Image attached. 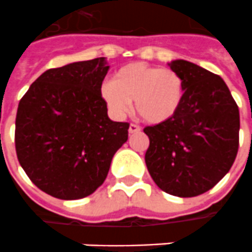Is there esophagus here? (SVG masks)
<instances>
[{
    "label": "esophagus",
    "mask_w": 252,
    "mask_h": 252,
    "mask_svg": "<svg viewBox=\"0 0 252 252\" xmlns=\"http://www.w3.org/2000/svg\"><path fill=\"white\" fill-rule=\"evenodd\" d=\"M128 131H129V133H137V132L141 131V126H137V124H131Z\"/></svg>",
    "instance_id": "1"
}]
</instances>
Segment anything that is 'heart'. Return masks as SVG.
Listing matches in <instances>:
<instances>
[{"label":"heart","mask_w":252,"mask_h":252,"mask_svg":"<svg viewBox=\"0 0 252 252\" xmlns=\"http://www.w3.org/2000/svg\"><path fill=\"white\" fill-rule=\"evenodd\" d=\"M186 92L183 77L173 69L144 63L123 66L113 81L101 85V97L116 117H123L135 102V111L150 124L171 120L182 107Z\"/></svg>","instance_id":"heart-1"}]
</instances>
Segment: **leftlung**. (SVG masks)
Wrapping results in <instances>:
<instances>
[{
  "label": "left lung",
  "mask_w": 252,
  "mask_h": 252,
  "mask_svg": "<svg viewBox=\"0 0 252 252\" xmlns=\"http://www.w3.org/2000/svg\"><path fill=\"white\" fill-rule=\"evenodd\" d=\"M183 77L182 107L168 121L145 126V164L169 195L192 197L220 182L239 148V109L220 76L184 60L171 63Z\"/></svg>",
  "instance_id": "left-lung-1"
}]
</instances>
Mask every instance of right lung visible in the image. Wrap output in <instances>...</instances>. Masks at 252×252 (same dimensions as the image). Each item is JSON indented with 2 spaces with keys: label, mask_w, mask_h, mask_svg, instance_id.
<instances>
[{
  "label": "right lung",
  "mask_w": 252,
  "mask_h": 252,
  "mask_svg": "<svg viewBox=\"0 0 252 252\" xmlns=\"http://www.w3.org/2000/svg\"><path fill=\"white\" fill-rule=\"evenodd\" d=\"M108 69L102 57L49 69L20 100L17 158L32 183L50 196L92 195L128 140L129 124L109 120L101 97Z\"/></svg>",
  "instance_id": "1"
}]
</instances>
